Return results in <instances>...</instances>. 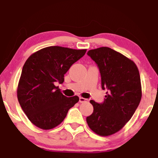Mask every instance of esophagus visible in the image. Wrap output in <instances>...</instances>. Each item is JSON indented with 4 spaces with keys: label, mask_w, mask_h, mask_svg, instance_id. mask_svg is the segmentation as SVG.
<instances>
[{
    "label": "esophagus",
    "mask_w": 158,
    "mask_h": 158,
    "mask_svg": "<svg viewBox=\"0 0 158 158\" xmlns=\"http://www.w3.org/2000/svg\"><path fill=\"white\" fill-rule=\"evenodd\" d=\"M89 102V100L86 98H79V102L83 103V102Z\"/></svg>",
    "instance_id": "1"
}]
</instances>
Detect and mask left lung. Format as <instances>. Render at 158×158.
<instances>
[{
	"instance_id": "1",
	"label": "left lung",
	"mask_w": 158,
	"mask_h": 158,
	"mask_svg": "<svg viewBox=\"0 0 158 158\" xmlns=\"http://www.w3.org/2000/svg\"><path fill=\"white\" fill-rule=\"evenodd\" d=\"M87 54L100 69L102 89L108 91L103 103L90 101L93 112L86 122L93 132L106 137L121 130L139 105L142 95L139 72L134 61L111 48L91 49Z\"/></svg>"
}]
</instances>
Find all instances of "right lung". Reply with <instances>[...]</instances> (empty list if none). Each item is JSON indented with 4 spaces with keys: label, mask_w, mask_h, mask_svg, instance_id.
<instances>
[{
    "label": "right lung",
    "mask_w": 158,
    "mask_h": 158,
    "mask_svg": "<svg viewBox=\"0 0 158 158\" xmlns=\"http://www.w3.org/2000/svg\"><path fill=\"white\" fill-rule=\"evenodd\" d=\"M86 49L52 46L33 53L23 65L17 87L21 109L33 125L51 130L63 121L68 110L78 102V96L68 98L56 86L64 74L83 57Z\"/></svg>",
    "instance_id": "obj_1"
}]
</instances>
